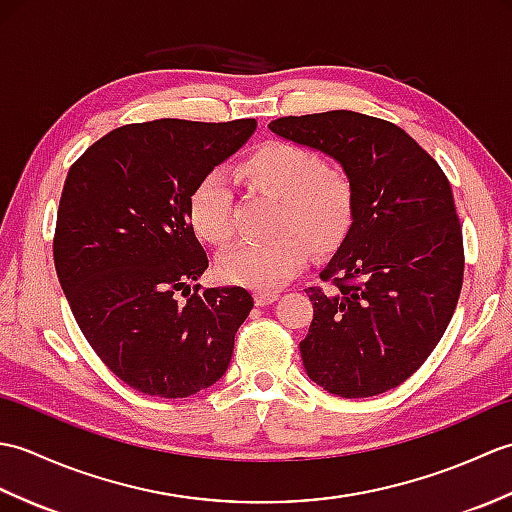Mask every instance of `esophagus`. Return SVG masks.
<instances>
[{"label": "esophagus", "instance_id": "34e87169", "mask_svg": "<svg viewBox=\"0 0 512 512\" xmlns=\"http://www.w3.org/2000/svg\"><path fill=\"white\" fill-rule=\"evenodd\" d=\"M279 299V292L275 290H259L255 292V303L257 306H270V303H275Z\"/></svg>", "mask_w": 512, "mask_h": 512}]
</instances>
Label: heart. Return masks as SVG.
I'll use <instances>...</instances> for the list:
<instances>
[{
	"mask_svg": "<svg viewBox=\"0 0 512 512\" xmlns=\"http://www.w3.org/2000/svg\"><path fill=\"white\" fill-rule=\"evenodd\" d=\"M235 176L248 189L277 200V237L239 244L217 259V277L226 284L279 288L308 262L310 248L325 253L343 242L354 215V187L350 176L323 162L319 151L273 140L239 162ZM187 215L202 242H231L233 195L226 176L206 173L189 193Z\"/></svg>",
	"mask_w": 512,
	"mask_h": 512,
	"instance_id": "obj_1",
	"label": "heart"
}]
</instances>
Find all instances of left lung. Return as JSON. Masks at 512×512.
<instances>
[{
    "label": "left lung",
    "instance_id": "8db88e82",
    "mask_svg": "<svg viewBox=\"0 0 512 512\" xmlns=\"http://www.w3.org/2000/svg\"><path fill=\"white\" fill-rule=\"evenodd\" d=\"M270 132L323 151L350 176L354 215L308 288L312 323L299 343L314 383L341 398L398 387L436 350L458 306L462 228L451 184L405 129L358 112L284 116Z\"/></svg>",
    "mask_w": 512,
    "mask_h": 512
}]
</instances>
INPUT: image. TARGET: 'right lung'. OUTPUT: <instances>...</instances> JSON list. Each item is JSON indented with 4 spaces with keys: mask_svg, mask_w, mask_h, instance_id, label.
Listing matches in <instances>:
<instances>
[{
    "mask_svg": "<svg viewBox=\"0 0 512 512\" xmlns=\"http://www.w3.org/2000/svg\"><path fill=\"white\" fill-rule=\"evenodd\" d=\"M255 129V118L123 125L68 171L52 244L59 284L92 350L140 394L193 396L231 363L253 297L195 286L180 303L176 292L209 268L189 193Z\"/></svg>",
    "mask_w": 512,
    "mask_h": 512,
    "instance_id": "1",
    "label": "right lung"
}]
</instances>
